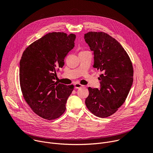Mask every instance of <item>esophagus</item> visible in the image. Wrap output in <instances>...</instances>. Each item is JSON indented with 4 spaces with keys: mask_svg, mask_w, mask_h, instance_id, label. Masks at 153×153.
Segmentation results:
<instances>
[{
    "mask_svg": "<svg viewBox=\"0 0 153 153\" xmlns=\"http://www.w3.org/2000/svg\"><path fill=\"white\" fill-rule=\"evenodd\" d=\"M74 86H75V88H76V89L84 87V85H81V84H79V83H76V84L74 85Z\"/></svg>",
    "mask_w": 153,
    "mask_h": 153,
    "instance_id": "obj_1",
    "label": "esophagus"
}]
</instances>
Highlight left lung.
<instances>
[{
	"label": "left lung",
	"mask_w": 153,
	"mask_h": 153,
	"mask_svg": "<svg viewBox=\"0 0 153 153\" xmlns=\"http://www.w3.org/2000/svg\"><path fill=\"white\" fill-rule=\"evenodd\" d=\"M84 39L94 52V68L102 72L100 89L88 88L85 105L96 116L107 117L125 102L133 84V66L123 46L109 34L91 31Z\"/></svg>",
	"instance_id": "left-lung-1"
}]
</instances>
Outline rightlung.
<instances>
[{"mask_svg":"<svg viewBox=\"0 0 153 153\" xmlns=\"http://www.w3.org/2000/svg\"><path fill=\"white\" fill-rule=\"evenodd\" d=\"M76 35L50 33L29 45L19 62V82L27 105L39 116L53 120L66 110L74 85L55 82L56 71L74 47Z\"/></svg>","mask_w":153,"mask_h":153,"instance_id":"right-lung-1","label":"right lung"}]
</instances>
